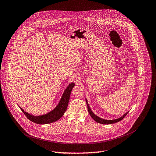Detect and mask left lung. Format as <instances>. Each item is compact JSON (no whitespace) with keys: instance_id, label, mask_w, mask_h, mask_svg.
<instances>
[{"instance_id":"8db88e82","label":"left lung","mask_w":156,"mask_h":156,"mask_svg":"<svg viewBox=\"0 0 156 156\" xmlns=\"http://www.w3.org/2000/svg\"><path fill=\"white\" fill-rule=\"evenodd\" d=\"M86 102H87V109H88V111H89V113L90 114V115L91 116V117L96 122L98 123H99V124H114V123H116V122H118L122 120L125 117L126 115L128 113V112H127L126 113H125L124 115L122 117H121L119 119H115V120H105V119H101L99 117H98L97 115H96L90 110V106L89 105V104H88L87 103V101L86 100Z\"/></svg>"}]
</instances>
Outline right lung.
Wrapping results in <instances>:
<instances>
[{"mask_svg": "<svg viewBox=\"0 0 156 156\" xmlns=\"http://www.w3.org/2000/svg\"><path fill=\"white\" fill-rule=\"evenodd\" d=\"M74 86V83H73L69 84L68 87L66 88V89L65 90L62 95L61 99H60L59 103L56 106V108H54L51 112L43 115L37 117L33 116L29 114L28 113L24 112V110L22 109L21 108H21V110H22L27 118L30 121L39 124H46L54 122L58 120L64 115L65 112L67 110V105H68L70 98L71 92Z\"/></svg>", "mask_w": 156, "mask_h": 156, "instance_id": "1", "label": "right lung"}]
</instances>
